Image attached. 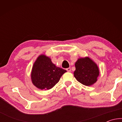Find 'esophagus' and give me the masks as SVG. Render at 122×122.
Returning <instances> with one entry per match:
<instances>
[{"label":"esophagus","mask_w":122,"mask_h":122,"mask_svg":"<svg viewBox=\"0 0 122 122\" xmlns=\"http://www.w3.org/2000/svg\"><path fill=\"white\" fill-rule=\"evenodd\" d=\"M66 70H67V71L70 72V71H71V68H68L66 69Z\"/></svg>","instance_id":"esophagus-1"}]
</instances>
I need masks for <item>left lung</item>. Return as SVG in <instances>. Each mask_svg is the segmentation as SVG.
<instances>
[{
	"label": "left lung",
	"mask_w": 122,
	"mask_h": 122,
	"mask_svg": "<svg viewBox=\"0 0 122 122\" xmlns=\"http://www.w3.org/2000/svg\"><path fill=\"white\" fill-rule=\"evenodd\" d=\"M75 66L74 77L80 83L90 86L97 81L100 71L97 65L89 57L78 59Z\"/></svg>",
	"instance_id": "obj_1"
}]
</instances>
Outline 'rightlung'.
Wrapping results in <instances>:
<instances>
[{"label":"right lung","mask_w":122,"mask_h":122,"mask_svg":"<svg viewBox=\"0 0 122 122\" xmlns=\"http://www.w3.org/2000/svg\"><path fill=\"white\" fill-rule=\"evenodd\" d=\"M67 71L57 67L51 59L45 55H40L33 66L31 80L33 84L41 90L52 88Z\"/></svg>","instance_id":"obj_1"}]
</instances>
